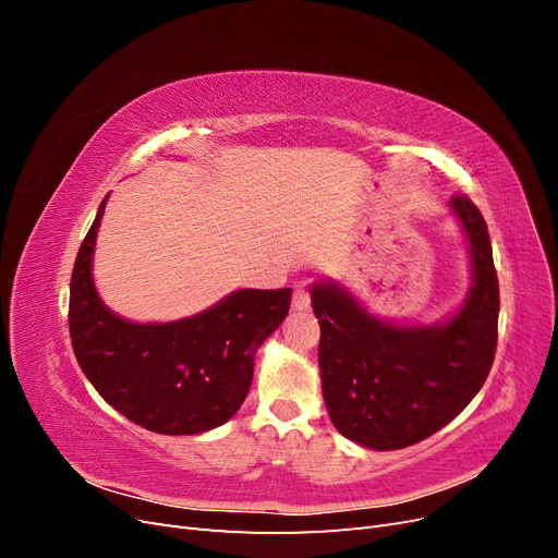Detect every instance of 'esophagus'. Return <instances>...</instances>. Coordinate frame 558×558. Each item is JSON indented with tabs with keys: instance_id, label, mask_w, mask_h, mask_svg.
<instances>
[{
	"instance_id": "esophagus-1",
	"label": "esophagus",
	"mask_w": 558,
	"mask_h": 558,
	"mask_svg": "<svg viewBox=\"0 0 558 558\" xmlns=\"http://www.w3.org/2000/svg\"><path fill=\"white\" fill-rule=\"evenodd\" d=\"M310 305H312V298H310V291L307 289H295V293H293V310L295 312H305V310H310Z\"/></svg>"
}]
</instances>
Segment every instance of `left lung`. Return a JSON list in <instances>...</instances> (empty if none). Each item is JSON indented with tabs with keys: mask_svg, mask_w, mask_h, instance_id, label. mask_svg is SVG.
Returning <instances> with one entry per match:
<instances>
[{
	"mask_svg": "<svg viewBox=\"0 0 558 558\" xmlns=\"http://www.w3.org/2000/svg\"><path fill=\"white\" fill-rule=\"evenodd\" d=\"M449 209L468 240L472 283L445 320L398 324L369 314L332 279L312 286L330 421L367 449H402L445 428L477 396L494 365L500 295L492 240L465 195L451 197Z\"/></svg>",
	"mask_w": 558,
	"mask_h": 558,
	"instance_id": "left-lung-1",
	"label": "left lung"
}]
</instances>
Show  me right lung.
<instances>
[{
  "label": "right lung",
  "instance_id": "1",
  "mask_svg": "<svg viewBox=\"0 0 558 558\" xmlns=\"http://www.w3.org/2000/svg\"><path fill=\"white\" fill-rule=\"evenodd\" d=\"M107 199L78 248L70 286V335L83 375L113 410L146 430L197 435L223 426L248 393L258 347L289 314L291 289H240L167 324L118 316L93 281Z\"/></svg>",
  "mask_w": 558,
  "mask_h": 558
}]
</instances>
